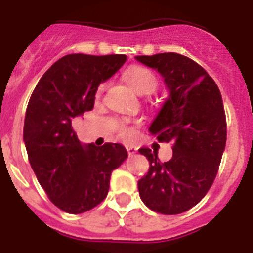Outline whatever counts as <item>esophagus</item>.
<instances>
[{"label": "esophagus", "instance_id": "esophagus-1", "mask_svg": "<svg viewBox=\"0 0 253 253\" xmlns=\"http://www.w3.org/2000/svg\"><path fill=\"white\" fill-rule=\"evenodd\" d=\"M126 149H127V153L130 154V156H133L135 153H136V146H132V145H128L126 146Z\"/></svg>", "mask_w": 253, "mask_h": 253}]
</instances>
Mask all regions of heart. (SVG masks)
I'll use <instances>...</instances> for the list:
<instances>
[{"label":"heart","mask_w":253,"mask_h":253,"mask_svg":"<svg viewBox=\"0 0 253 253\" xmlns=\"http://www.w3.org/2000/svg\"><path fill=\"white\" fill-rule=\"evenodd\" d=\"M125 80H126L128 86L135 92L141 95L150 94L158 86V80H157L156 74L153 73L150 69H148L145 67H141V65H133V67H131L125 73ZM101 91H103V87H100L99 91H97V96H100ZM120 135L123 139L131 140L133 137V135H135V132H133V128L131 126L122 125L120 128Z\"/></svg>","instance_id":"1"}]
</instances>
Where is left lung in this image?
Instances as JSON below:
<instances>
[{"mask_svg": "<svg viewBox=\"0 0 253 253\" xmlns=\"http://www.w3.org/2000/svg\"><path fill=\"white\" fill-rule=\"evenodd\" d=\"M161 73L169 96L149 127L159 143H171L172 158L139 149L149 171L137 182L140 198L152 211L177 215L207 194L226 144V118L217 84L198 63L176 52L136 56Z\"/></svg>", "mask_w": 253, "mask_h": 253, "instance_id": "8db88e82", "label": "left lung"}]
</instances>
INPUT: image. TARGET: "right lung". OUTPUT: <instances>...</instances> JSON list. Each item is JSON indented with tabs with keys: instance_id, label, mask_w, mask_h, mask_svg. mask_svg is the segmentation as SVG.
I'll return each mask as SVG.
<instances>
[{
	"instance_id": "obj_1",
	"label": "right lung",
	"mask_w": 253,
	"mask_h": 253,
	"mask_svg": "<svg viewBox=\"0 0 253 253\" xmlns=\"http://www.w3.org/2000/svg\"><path fill=\"white\" fill-rule=\"evenodd\" d=\"M125 61L126 55L63 56L29 99L23 132L29 163L51 202L68 213H82L103 202L112 171L128 156L121 144L84 146L72 127L73 118L94 108L99 84Z\"/></svg>"
}]
</instances>
